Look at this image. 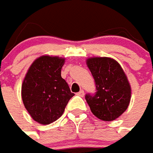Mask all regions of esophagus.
Here are the masks:
<instances>
[{
	"mask_svg": "<svg viewBox=\"0 0 153 153\" xmlns=\"http://www.w3.org/2000/svg\"><path fill=\"white\" fill-rule=\"evenodd\" d=\"M76 95H78V96H80V97H83L84 95H85V93H84V91L81 90L80 92H78V93H76Z\"/></svg>",
	"mask_w": 153,
	"mask_h": 153,
	"instance_id": "1",
	"label": "esophagus"
}]
</instances>
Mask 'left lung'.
I'll return each instance as SVG.
<instances>
[{"label": "left lung", "instance_id": "obj_1", "mask_svg": "<svg viewBox=\"0 0 153 153\" xmlns=\"http://www.w3.org/2000/svg\"><path fill=\"white\" fill-rule=\"evenodd\" d=\"M93 75L97 92L86 95L93 114L103 121H112L127 109L131 88L121 65L109 57H91L86 60Z\"/></svg>", "mask_w": 153, "mask_h": 153}]
</instances>
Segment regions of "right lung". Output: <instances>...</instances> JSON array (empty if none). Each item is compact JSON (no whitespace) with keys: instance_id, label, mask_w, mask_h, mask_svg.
Returning a JSON list of instances; mask_svg holds the SVG:
<instances>
[{"instance_id":"obj_1","label":"right lung","mask_w":153,"mask_h":153,"mask_svg":"<svg viewBox=\"0 0 153 153\" xmlns=\"http://www.w3.org/2000/svg\"><path fill=\"white\" fill-rule=\"evenodd\" d=\"M65 58L41 55L27 71L22 84V99L33 120L49 125L63 114L65 106L74 96L61 77Z\"/></svg>"}]
</instances>
